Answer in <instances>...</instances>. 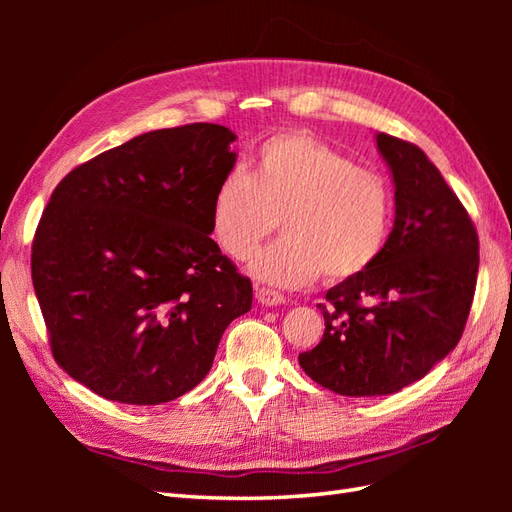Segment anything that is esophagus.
<instances>
[{
    "label": "esophagus",
    "instance_id": "1",
    "mask_svg": "<svg viewBox=\"0 0 512 512\" xmlns=\"http://www.w3.org/2000/svg\"><path fill=\"white\" fill-rule=\"evenodd\" d=\"M256 301L260 303V305H267V307H273V305H282L286 299H284V294L282 292H277V290H273V288H256Z\"/></svg>",
    "mask_w": 512,
    "mask_h": 512
}]
</instances>
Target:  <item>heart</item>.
Listing matches in <instances>:
<instances>
[{
	"label": "heart",
	"mask_w": 512,
	"mask_h": 512,
	"mask_svg": "<svg viewBox=\"0 0 512 512\" xmlns=\"http://www.w3.org/2000/svg\"><path fill=\"white\" fill-rule=\"evenodd\" d=\"M284 237L256 254L252 273L275 286H305L324 273L348 282L376 265L393 226V190L378 170L303 132L273 136L252 175L232 168L213 192L211 230L235 260L250 258L277 228Z\"/></svg>",
	"instance_id": "obj_1"
}]
</instances>
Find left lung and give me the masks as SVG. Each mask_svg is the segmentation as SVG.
<instances>
[{"mask_svg":"<svg viewBox=\"0 0 512 512\" xmlns=\"http://www.w3.org/2000/svg\"><path fill=\"white\" fill-rule=\"evenodd\" d=\"M395 183V224L376 265L320 303L324 335L305 374L346 397L421 380L461 339L476 290L478 235L466 207L416 145L376 134Z\"/></svg>","mask_w":512,"mask_h":512,"instance_id":"left-lung-1","label":"left lung"}]
</instances>
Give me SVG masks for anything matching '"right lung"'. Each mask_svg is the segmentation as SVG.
Segmentation results:
<instances>
[{
	"label": "right lung",
	"mask_w": 512,
	"mask_h": 512,
	"mask_svg": "<svg viewBox=\"0 0 512 512\" xmlns=\"http://www.w3.org/2000/svg\"><path fill=\"white\" fill-rule=\"evenodd\" d=\"M235 134L218 123L147 132L59 181L32 245L57 365L96 395L158 406L203 382L252 282L211 235Z\"/></svg>",
	"instance_id": "1"
}]
</instances>
